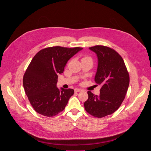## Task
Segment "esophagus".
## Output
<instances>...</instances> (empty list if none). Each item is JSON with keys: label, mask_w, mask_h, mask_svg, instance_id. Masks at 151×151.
Instances as JSON below:
<instances>
[{"label": "esophagus", "mask_w": 151, "mask_h": 151, "mask_svg": "<svg viewBox=\"0 0 151 151\" xmlns=\"http://www.w3.org/2000/svg\"><path fill=\"white\" fill-rule=\"evenodd\" d=\"M82 91V90L80 89V88H75V92H80V91Z\"/></svg>", "instance_id": "obj_1"}]
</instances>
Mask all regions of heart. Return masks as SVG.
<instances>
[{
	"mask_svg": "<svg viewBox=\"0 0 151 151\" xmlns=\"http://www.w3.org/2000/svg\"><path fill=\"white\" fill-rule=\"evenodd\" d=\"M91 60V58L90 57L87 56V57H84L82 58V60Z\"/></svg>",
	"mask_w": 151,
	"mask_h": 151,
	"instance_id": "b5f03b06",
	"label": "heart"
}]
</instances>
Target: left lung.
<instances>
[{"instance_id": "left-lung-1", "label": "left lung", "mask_w": 151, "mask_h": 151, "mask_svg": "<svg viewBox=\"0 0 151 151\" xmlns=\"http://www.w3.org/2000/svg\"><path fill=\"white\" fill-rule=\"evenodd\" d=\"M98 58L94 81L101 86L99 96L88 91L84 103L85 111L93 116L102 118L115 112L126 95L130 77L121 56L107 47L96 45L89 48Z\"/></svg>"}]
</instances>
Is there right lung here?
I'll return each mask as SVG.
<instances>
[{
	"label": "right lung",
	"instance_id": "obj_1",
	"mask_svg": "<svg viewBox=\"0 0 151 151\" xmlns=\"http://www.w3.org/2000/svg\"><path fill=\"white\" fill-rule=\"evenodd\" d=\"M83 48L52 47L39 51L33 58L23 76V87L35 111L51 117L63 111L73 89L59 90L58 75L61 74L69 60Z\"/></svg>",
	"mask_w": 151,
	"mask_h": 151
}]
</instances>
